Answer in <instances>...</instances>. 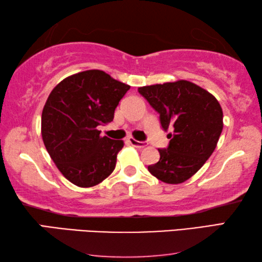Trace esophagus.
<instances>
[{
	"instance_id": "esophagus-1",
	"label": "esophagus",
	"mask_w": 262,
	"mask_h": 262,
	"mask_svg": "<svg viewBox=\"0 0 262 262\" xmlns=\"http://www.w3.org/2000/svg\"><path fill=\"white\" fill-rule=\"evenodd\" d=\"M128 142H129L133 147H135L137 149H143L145 145H147L144 143V142H140V141H137L135 139H133V137H129V139H128Z\"/></svg>"
}]
</instances>
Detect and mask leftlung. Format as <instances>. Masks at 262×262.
<instances>
[{
  "instance_id": "8db88e82",
  "label": "left lung",
  "mask_w": 262,
  "mask_h": 262,
  "mask_svg": "<svg viewBox=\"0 0 262 262\" xmlns=\"http://www.w3.org/2000/svg\"><path fill=\"white\" fill-rule=\"evenodd\" d=\"M139 92L159 113L168 134L167 149H158L159 161L148 166L163 183L188 180L211 156L223 129V111L210 92L186 79L139 88Z\"/></svg>"
}]
</instances>
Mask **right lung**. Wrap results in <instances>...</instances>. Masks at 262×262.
Masks as SVG:
<instances>
[{"label": "right lung", "instance_id": "1", "mask_svg": "<svg viewBox=\"0 0 262 262\" xmlns=\"http://www.w3.org/2000/svg\"><path fill=\"white\" fill-rule=\"evenodd\" d=\"M103 70L91 69L57 84L41 114V136L56 167L78 187H92L112 173L122 140L101 136L97 127L113 121L129 90Z\"/></svg>", "mask_w": 262, "mask_h": 262}]
</instances>
